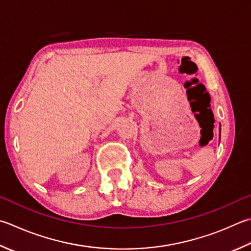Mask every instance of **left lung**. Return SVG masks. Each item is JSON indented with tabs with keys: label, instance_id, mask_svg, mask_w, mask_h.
Returning <instances> with one entry per match:
<instances>
[{
	"label": "left lung",
	"instance_id": "8db88e82",
	"mask_svg": "<svg viewBox=\"0 0 251 251\" xmlns=\"http://www.w3.org/2000/svg\"><path fill=\"white\" fill-rule=\"evenodd\" d=\"M220 131H221V127H220ZM220 139H221V133H220Z\"/></svg>",
	"mask_w": 251,
	"mask_h": 251
}]
</instances>
